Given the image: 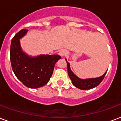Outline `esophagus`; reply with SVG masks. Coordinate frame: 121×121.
I'll use <instances>...</instances> for the list:
<instances>
[{
    "label": "esophagus",
    "instance_id": "1",
    "mask_svg": "<svg viewBox=\"0 0 121 121\" xmlns=\"http://www.w3.org/2000/svg\"><path fill=\"white\" fill-rule=\"evenodd\" d=\"M58 54H59L61 56H64L67 54V52H66V51L64 50V49H61V50H60V51H59V53Z\"/></svg>",
    "mask_w": 121,
    "mask_h": 121
}]
</instances>
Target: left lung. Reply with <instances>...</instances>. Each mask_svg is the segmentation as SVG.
Returning a JSON list of instances; mask_svg holds the SVG:
<instances>
[{
	"label": "left lung",
	"instance_id": "obj_1",
	"mask_svg": "<svg viewBox=\"0 0 121 121\" xmlns=\"http://www.w3.org/2000/svg\"><path fill=\"white\" fill-rule=\"evenodd\" d=\"M67 64L68 74L72 81L73 85L81 90H88V89H91V88H94L95 86H98L101 83V82L103 80L107 72L106 71L102 76H100L99 78L87 79H81L78 78L71 71V70L70 69V64L67 61Z\"/></svg>",
	"mask_w": 121,
	"mask_h": 121
}]
</instances>
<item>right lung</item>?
Instances as JSON below:
<instances>
[{
  "mask_svg": "<svg viewBox=\"0 0 121 121\" xmlns=\"http://www.w3.org/2000/svg\"><path fill=\"white\" fill-rule=\"evenodd\" d=\"M27 29H23L12 38L10 47L11 67L15 76L24 85L37 88L46 85L53 73L55 63L61 58L58 54L40 55L30 58L23 52L20 39L26 34Z\"/></svg>",
  "mask_w": 121,
  "mask_h": 121,
  "instance_id": "1",
  "label": "right lung"
}]
</instances>
